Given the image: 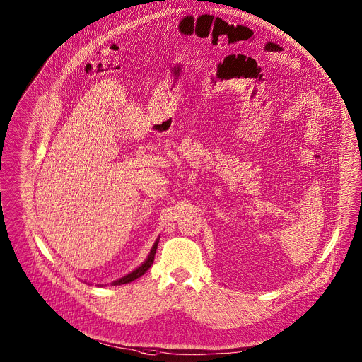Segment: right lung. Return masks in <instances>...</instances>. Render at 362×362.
<instances>
[{"instance_id": "add662e5", "label": "right lung", "mask_w": 362, "mask_h": 362, "mask_svg": "<svg viewBox=\"0 0 362 362\" xmlns=\"http://www.w3.org/2000/svg\"><path fill=\"white\" fill-rule=\"evenodd\" d=\"M158 243H159V240H156V243L153 245V247H151V250H150V253H148V257L147 259L137 268V269H134L132 274H129V275H126L124 278H122V279H119V281H115L113 282V285H123V284H129V282H132V281H134V279H137V278H140L141 275H144L146 274V271L153 265V262H154V253H156V249H158Z\"/></svg>"}]
</instances>
